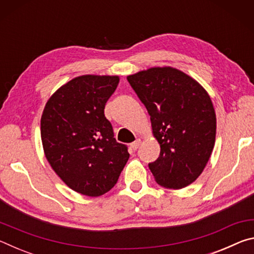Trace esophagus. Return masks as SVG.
Returning <instances> with one entry per match:
<instances>
[{"mask_svg":"<svg viewBox=\"0 0 254 254\" xmlns=\"http://www.w3.org/2000/svg\"><path fill=\"white\" fill-rule=\"evenodd\" d=\"M140 144H141V140L140 139H136L134 142L133 143H131V148L133 149V150H136L137 148L140 147Z\"/></svg>","mask_w":254,"mask_h":254,"instance_id":"esophagus-1","label":"esophagus"}]
</instances>
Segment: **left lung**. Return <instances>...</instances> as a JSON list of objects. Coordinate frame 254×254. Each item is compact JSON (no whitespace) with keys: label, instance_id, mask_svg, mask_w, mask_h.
<instances>
[{"label":"left lung","instance_id":"left-lung-1","mask_svg":"<svg viewBox=\"0 0 254 254\" xmlns=\"http://www.w3.org/2000/svg\"><path fill=\"white\" fill-rule=\"evenodd\" d=\"M151 120L160 154L149 163L160 186L180 189L199 177L212 154L216 115L199 83L173 67H153L127 76Z\"/></svg>","mask_w":254,"mask_h":254}]
</instances>
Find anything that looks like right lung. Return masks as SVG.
<instances>
[{"mask_svg":"<svg viewBox=\"0 0 254 254\" xmlns=\"http://www.w3.org/2000/svg\"><path fill=\"white\" fill-rule=\"evenodd\" d=\"M118 76L84 75L63 85L45 106L41 140L60 179L79 194L97 197L115 186L130 154L117 142L105 104Z\"/></svg>","mask_w":254,"mask_h":254,"instance_id":"1","label":"right lung"}]
</instances>
